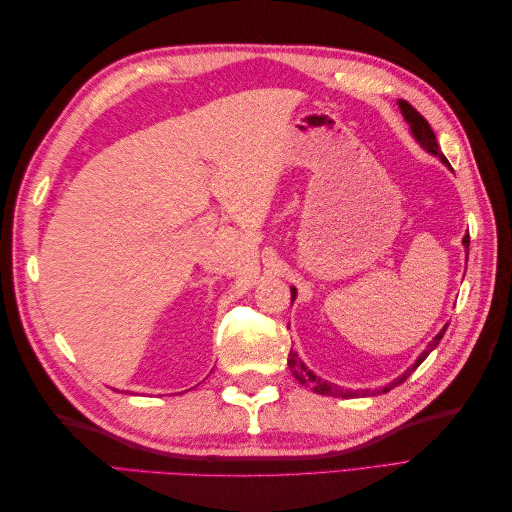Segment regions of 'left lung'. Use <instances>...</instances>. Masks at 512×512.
<instances>
[{"label":"left lung","instance_id":"8db88e82","mask_svg":"<svg viewBox=\"0 0 512 512\" xmlns=\"http://www.w3.org/2000/svg\"><path fill=\"white\" fill-rule=\"evenodd\" d=\"M397 104H399V111H401V115H404V119H406V123L410 126V132H412V136H414V141L421 145L427 153H431V156H436V158H440L442 160V164L444 166H448L451 168V164H448V160L442 156V151H440V147H438V141H436V134H433V130H431V126L427 123V119L421 115V113H416V108H412L406 100H397ZM463 247H466V252H468V247H470V235H466L463 237ZM290 294H292V299H297V288H290ZM446 327L448 324H444L442 327V331L431 339V342L427 344V348L416 356V361L404 371V374L401 376H397L393 382H389V384H384V386H380V389H374V391H350V389H342V386H337V384H333V382H329V380H322L320 376H316L312 369H307L305 367V363L299 359V354L294 352V350H290V354H288V367H290V371H292V376L297 378L301 384H305V386H312L314 389V393H318V395H327V397H344V399H350V397H356V395H382V393H389L391 389H395V386H399L401 382H404L412 371L421 365L427 356H429V352L436 348L438 344H440V339H442V335H444V331H446Z\"/></svg>","mask_w":512,"mask_h":512}]
</instances>
